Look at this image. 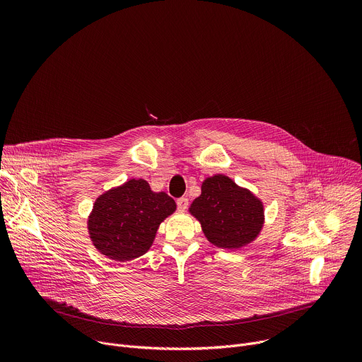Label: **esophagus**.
Wrapping results in <instances>:
<instances>
[{"instance_id": "obj_1", "label": "esophagus", "mask_w": 362, "mask_h": 362, "mask_svg": "<svg viewBox=\"0 0 362 362\" xmlns=\"http://www.w3.org/2000/svg\"><path fill=\"white\" fill-rule=\"evenodd\" d=\"M176 203H177V208H179V211H186V208H187V204H189V199L187 197H179L177 200H176Z\"/></svg>"}]
</instances>
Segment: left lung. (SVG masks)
<instances>
[{
	"label": "left lung",
	"instance_id": "obj_1",
	"mask_svg": "<svg viewBox=\"0 0 362 362\" xmlns=\"http://www.w3.org/2000/svg\"><path fill=\"white\" fill-rule=\"evenodd\" d=\"M189 212L218 247L239 249L255 240L264 226V203L225 175L204 179Z\"/></svg>",
	"mask_w": 362,
	"mask_h": 362
}]
</instances>
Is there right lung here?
I'll list each match as a JSON object with an SVG mask.
<instances>
[{
    "mask_svg": "<svg viewBox=\"0 0 362 362\" xmlns=\"http://www.w3.org/2000/svg\"><path fill=\"white\" fill-rule=\"evenodd\" d=\"M176 211L165 192H153L144 179H130L100 194L88 216V233L98 252L126 262L144 255L159 225Z\"/></svg>",
    "mask_w": 362,
    "mask_h": 362,
    "instance_id": "right-lung-1",
    "label": "right lung"
}]
</instances>
